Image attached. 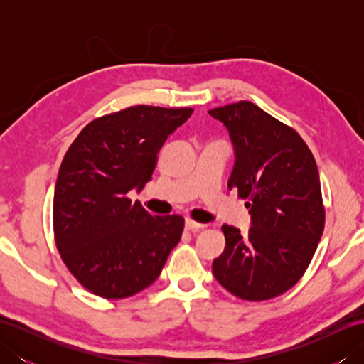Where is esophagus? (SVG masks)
<instances>
[{
  "instance_id": "obj_1",
  "label": "esophagus",
  "mask_w": 364,
  "mask_h": 364,
  "mask_svg": "<svg viewBox=\"0 0 364 364\" xmlns=\"http://www.w3.org/2000/svg\"><path fill=\"white\" fill-rule=\"evenodd\" d=\"M184 227H186V230H191V231H198V230L205 228L206 225H205V223H200V222H196L192 219H186V222H184Z\"/></svg>"
}]
</instances>
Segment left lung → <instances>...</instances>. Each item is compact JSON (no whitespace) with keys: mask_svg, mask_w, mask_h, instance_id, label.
Segmentation results:
<instances>
[{"mask_svg":"<svg viewBox=\"0 0 364 364\" xmlns=\"http://www.w3.org/2000/svg\"><path fill=\"white\" fill-rule=\"evenodd\" d=\"M227 128L235 150L228 189L249 202L250 228L222 225L225 249L213 261L223 288L267 300L296 284L321 241L326 211L313 153L296 131L250 102L208 111Z\"/></svg>","mask_w":364,"mask_h":364,"instance_id":"left-lung-1","label":"left lung"}]
</instances>
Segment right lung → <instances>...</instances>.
I'll list each match as a JSON object with an SVG mask.
<instances>
[{
  "label": "right lung",
  "mask_w": 364,
  "mask_h": 364,
  "mask_svg": "<svg viewBox=\"0 0 364 364\" xmlns=\"http://www.w3.org/2000/svg\"><path fill=\"white\" fill-rule=\"evenodd\" d=\"M192 112L131 106L90 122L67 150L54 186V236L65 266L92 294L141 292L180 242L181 215H153L128 192L151 180L161 146Z\"/></svg>",
  "instance_id": "obj_1"
}]
</instances>
